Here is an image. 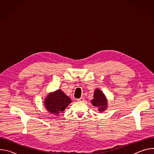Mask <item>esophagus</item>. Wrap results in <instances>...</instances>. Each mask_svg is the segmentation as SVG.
Listing matches in <instances>:
<instances>
[{"label":"esophagus","mask_w":154,"mask_h":154,"mask_svg":"<svg viewBox=\"0 0 154 154\" xmlns=\"http://www.w3.org/2000/svg\"><path fill=\"white\" fill-rule=\"evenodd\" d=\"M77 100L79 101V102H83L84 101V98L83 97H80V98L78 99Z\"/></svg>","instance_id":"34e87169"}]
</instances>
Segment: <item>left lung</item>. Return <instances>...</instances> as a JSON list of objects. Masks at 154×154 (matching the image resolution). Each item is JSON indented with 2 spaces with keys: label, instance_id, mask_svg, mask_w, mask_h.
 <instances>
[{
  "label": "left lung",
  "instance_id": "1",
  "mask_svg": "<svg viewBox=\"0 0 154 154\" xmlns=\"http://www.w3.org/2000/svg\"><path fill=\"white\" fill-rule=\"evenodd\" d=\"M91 102L94 106L99 107V111H104L106 108V99L103 93L99 89L96 90L94 93V99L91 100Z\"/></svg>",
  "mask_w": 154,
  "mask_h": 154
}]
</instances>
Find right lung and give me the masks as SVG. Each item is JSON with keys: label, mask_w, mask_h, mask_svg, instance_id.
<instances>
[{"label": "right lung", "mask_w": 154, "mask_h": 154, "mask_svg": "<svg viewBox=\"0 0 154 154\" xmlns=\"http://www.w3.org/2000/svg\"><path fill=\"white\" fill-rule=\"evenodd\" d=\"M71 102L70 98L66 95L61 90L50 94L46 97L45 104L48 111L52 114L58 115L64 110L66 107Z\"/></svg>", "instance_id": "1"}]
</instances>
